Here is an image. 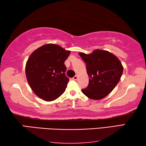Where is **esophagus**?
Wrapping results in <instances>:
<instances>
[{"instance_id":"obj_1","label":"esophagus","mask_w":146,"mask_h":146,"mask_svg":"<svg viewBox=\"0 0 146 146\" xmlns=\"http://www.w3.org/2000/svg\"><path fill=\"white\" fill-rule=\"evenodd\" d=\"M77 78H78V75H75V76H74V77L72 78L73 80H77Z\"/></svg>"}]
</instances>
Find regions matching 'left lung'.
Here are the masks:
<instances>
[{
	"label": "left lung",
	"instance_id": "1",
	"mask_svg": "<svg viewBox=\"0 0 146 146\" xmlns=\"http://www.w3.org/2000/svg\"><path fill=\"white\" fill-rule=\"evenodd\" d=\"M86 64L90 78L82 92L91 99L100 100L108 95L119 82L123 66L117 56L108 51L95 49L90 54L78 53Z\"/></svg>",
	"mask_w": 146,
	"mask_h": 146
}]
</instances>
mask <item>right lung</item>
<instances>
[{
    "instance_id": "add662e5",
    "label": "right lung",
    "mask_w": 146,
    "mask_h": 146,
    "mask_svg": "<svg viewBox=\"0 0 146 146\" xmlns=\"http://www.w3.org/2000/svg\"><path fill=\"white\" fill-rule=\"evenodd\" d=\"M71 53L61 46L47 44L32 53L26 62V75L35 94L45 101L56 100L65 91L69 78L64 62Z\"/></svg>"
}]
</instances>
